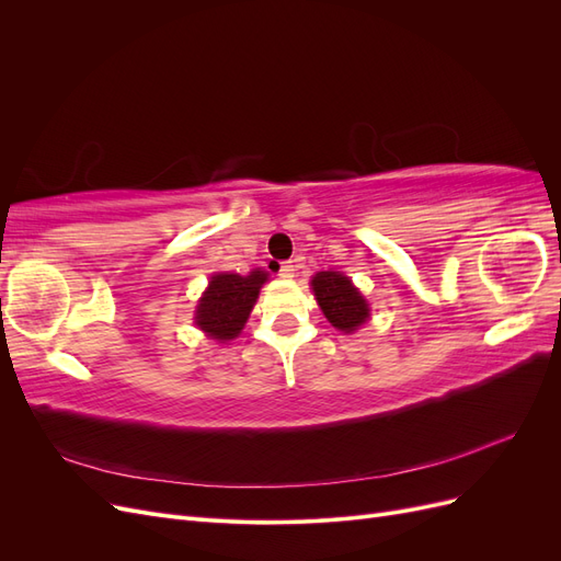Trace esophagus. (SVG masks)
<instances>
[{"mask_svg":"<svg viewBox=\"0 0 561 561\" xmlns=\"http://www.w3.org/2000/svg\"><path fill=\"white\" fill-rule=\"evenodd\" d=\"M278 276H283V278H293V276H295V264H293V262H280V266H278Z\"/></svg>","mask_w":561,"mask_h":561,"instance_id":"34e87169","label":"esophagus"}]
</instances>
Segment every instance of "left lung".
Segmentation results:
<instances>
[{
    "mask_svg": "<svg viewBox=\"0 0 561 561\" xmlns=\"http://www.w3.org/2000/svg\"><path fill=\"white\" fill-rule=\"evenodd\" d=\"M311 285L318 307L336 330L353 332L369 318L367 301L339 271H320L313 276Z\"/></svg>",
    "mask_w": 561,
    "mask_h": 561,
    "instance_id": "8db88e82",
    "label": "left lung"
}]
</instances>
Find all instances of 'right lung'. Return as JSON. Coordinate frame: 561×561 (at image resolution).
<instances>
[{
	"label": "right lung",
	"instance_id": "1",
	"mask_svg": "<svg viewBox=\"0 0 561 561\" xmlns=\"http://www.w3.org/2000/svg\"><path fill=\"white\" fill-rule=\"evenodd\" d=\"M264 280V271H252L250 276L215 274L196 307V325L219 342L239 336Z\"/></svg>",
	"mask_w": 561,
	"mask_h": 561
}]
</instances>
